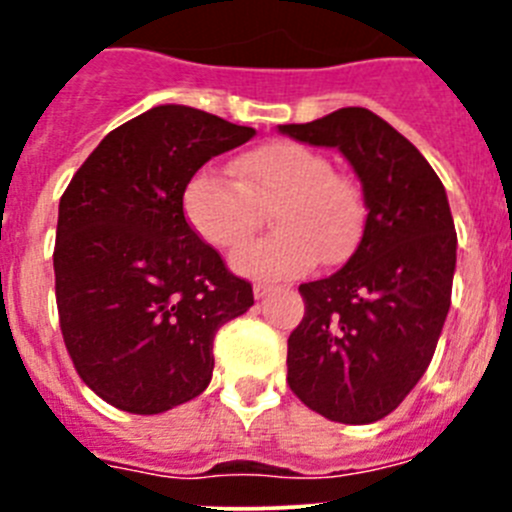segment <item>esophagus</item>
Listing matches in <instances>:
<instances>
[{
    "label": "esophagus",
    "mask_w": 512,
    "mask_h": 512,
    "mask_svg": "<svg viewBox=\"0 0 512 512\" xmlns=\"http://www.w3.org/2000/svg\"><path fill=\"white\" fill-rule=\"evenodd\" d=\"M271 292V284H253V295H256V300H264L266 295Z\"/></svg>",
    "instance_id": "esophagus-1"
}]
</instances>
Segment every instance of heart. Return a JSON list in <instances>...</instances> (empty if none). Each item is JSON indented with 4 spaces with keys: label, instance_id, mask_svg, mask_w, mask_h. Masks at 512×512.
<instances>
[{
    "label": "heart",
    "instance_id": "b5f03b06",
    "mask_svg": "<svg viewBox=\"0 0 512 512\" xmlns=\"http://www.w3.org/2000/svg\"><path fill=\"white\" fill-rule=\"evenodd\" d=\"M235 182L202 169L184 187V215L210 246L238 248L269 210L277 233L248 243L233 256L235 271L259 279H289L320 264H341L364 233L361 189L348 176L333 174L323 153L274 140L233 161Z\"/></svg>",
    "mask_w": 512,
    "mask_h": 512
}]
</instances>
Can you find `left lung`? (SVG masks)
Instances as JSON below:
<instances>
[{"label":"left lung","mask_w":512,"mask_h":512,"mask_svg":"<svg viewBox=\"0 0 512 512\" xmlns=\"http://www.w3.org/2000/svg\"><path fill=\"white\" fill-rule=\"evenodd\" d=\"M279 133L338 148L364 189V233L333 277L300 284L305 318L287 341V382L336 423L382 420L423 377L449 315L456 230L423 153L364 107Z\"/></svg>","instance_id":"1"}]
</instances>
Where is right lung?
Listing matches in <instances>:
<instances>
[{
    "label": "right lung",
    "instance_id": "obj_1",
    "mask_svg": "<svg viewBox=\"0 0 512 512\" xmlns=\"http://www.w3.org/2000/svg\"><path fill=\"white\" fill-rule=\"evenodd\" d=\"M256 130L184 104H158L112 130L58 205L56 302L63 343L89 390L156 415L212 379L220 325L253 305L184 217V187Z\"/></svg>",
    "mask_w": 512,
    "mask_h": 512
}]
</instances>
